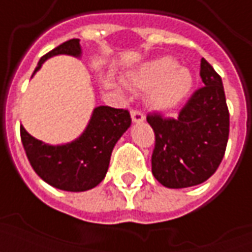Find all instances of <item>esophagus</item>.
<instances>
[{
    "label": "esophagus",
    "instance_id": "esophagus-1",
    "mask_svg": "<svg viewBox=\"0 0 252 252\" xmlns=\"http://www.w3.org/2000/svg\"><path fill=\"white\" fill-rule=\"evenodd\" d=\"M131 117L133 123H143V121L146 120V117H144V115H143L142 112H139V110L136 109L131 110Z\"/></svg>",
    "mask_w": 252,
    "mask_h": 252
}]
</instances>
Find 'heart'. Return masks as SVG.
<instances>
[{"instance_id":"obj_1","label":"heart","mask_w":252,"mask_h":252,"mask_svg":"<svg viewBox=\"0 0 252 252\" xmlns=\"http://www.w3.org/2000/svg\"><path fill=\"white\" fill-rule=\"evenodd\" d=\"M131 88L147 92V104L153 109L170 110L182 104L193 88V75L170 57L142 63L126 77Z\"/></svg>"}]
</instances>
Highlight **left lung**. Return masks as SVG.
<instances>
[{
	"label": "left lung",
	"instance_id": "obj_1",
	"mask_svg": "<svg viewBox=\"0 0 252 252\" xmlns=\"http://www.w3.org/2000/svg\"><path fill=\"white\" fill-rule=\"evenodd\" d=\"M202 86L195 90L177 119L147 116L155 133L154 177L170 189L205 182L221 163L229 135V112L220 75L201 59Z\"/></svg>",
	"mask_w": 252,
	"mask_h": 252
}]
</instances>
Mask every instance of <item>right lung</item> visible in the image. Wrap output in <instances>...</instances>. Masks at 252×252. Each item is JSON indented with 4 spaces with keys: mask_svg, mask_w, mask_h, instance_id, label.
<instances>
[{
    "mask_svg": "<svg viewBox=\"0 0 252 252\" xmlns=\"http://www.w3.org/2000/svg\"><path fill=\"white\" fill-rule=\"evenodd\" d=\"M79 39L62 43L40 58L35 74L48 58L55 55L81 57ZM131 126V116L126 109L110 106L94 108L86 129L74 142L50 146L31 136L20 126L21 142L32 169L48 185L66 191L93 189L104 180L113 147Z\"/></svg>",
    "mask_w": 252,
    "mask_h": 252,
    "instance_id": "1",
    "label": "right lung"
}]
</instances>
